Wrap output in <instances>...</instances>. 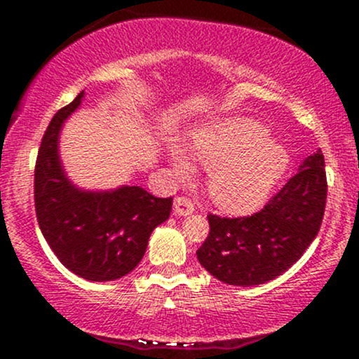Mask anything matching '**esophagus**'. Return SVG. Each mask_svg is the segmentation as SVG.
Masks as SVG:
<instances>
[{
  "mask_svg": "<svg viewBox=\"0 0 359 359\" xmlns=\"http://www.w3.org/2000/svg\"><path fill=\"white\" fill-rule=\"evenodd\" d=\"M194 212V203L186 196H177L173 201V213L179 217L191 215Z\"/></svg>",
  "mask_w": 359,
  "mask_h": 359,
  "instance_id": "obj_1",
  "label": "esophagus"
}]
</instances>
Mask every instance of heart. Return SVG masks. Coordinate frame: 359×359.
I'll return each instance as SVG.
<instances>
[{
  "instance_id": "obj_1",
  "label": "heart",
  "mask_w": 359,
  "mask_h": 359,
  "mask_svg": "<svg viewBox=\"0 0 359 359\" xmlns=\"http://www.w3.org/2000/svg\"><path fill=\"white\" fill-rule=\"evenodd\" d=\"M189 153L210 170L212 200L231 213L259 208L288 168V153L267 137L262 123L250 118L217 119L194 130ZM173 172L180 179L193 173V163L180 149L172 151Z\"/></svg>"
}]
</instances>
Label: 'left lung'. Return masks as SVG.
I'll list each match as a JSON object with an SVG mask.
<instances>
[{
    "mask_svg": "<svg viewBox=\"0 0 359 359\" xmlns=\"http://www.w3.org/2000/svg\"><path fill=\"white\" fill-rule=\"evenodd\" d=\"M325 158L316 151L299 172L248 217L208 213L210 233L198 260L227 285L253 287L290 269L318 236L327 205Z\"/></svg>",
    "mask_w": 359,
    "mask_h": 359,
    "instance_id": "8db88e82",
    "label": "left lung"
}]
</instances>
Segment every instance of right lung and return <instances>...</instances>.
Here are the masks:
<instances>
[{
	"mask_svg": "<svg viewBox=\"0 0 359 359\" xmlns=\"http://www.w3.org/2000/svg\"><path fill=\"white\" fill-rule=\"evenodd\" d=\"M83 92L50 121L34 166V208L39 229L57 259L88 281H111L137 267L156 226L172 212V198L139 186L88 193L72 186L59 161V132Z\"/></svg>",
	"mask_w": 359,
	"mask_h": 359,
	"instance_id": "right-lung-1",
	"label": "right lung"
}]
</instances>
